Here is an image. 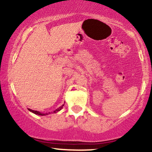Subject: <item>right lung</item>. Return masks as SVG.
Instances as JSON below:
<instances>
[{"mask_svg":"<svg viewBox=\"0 0 152 152\" xmlns=\"http://www.w3.org/2000/svg\"><path fill=\"white\" fill-rule=\"evenodd\" d=\"M64 106V105H62L61 106H60V107L58 108V109H56L55 111H53V113H57V112H58V111H60V110H61V109H62L63 106ZM28 110L31 111V112L34 113V114H35L40 115V116H45V115H48V114H50V112L48 113H48H46V114H43V113H41V112H40V111H34V110H32V109H28Z\"/></svg>","mask_w":152,"mask_h":152,"instance_id":"1","label":"right lung"}]
</instances>
